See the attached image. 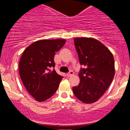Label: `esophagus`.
Here are the masks:
<instances>
[{"label":"esophagus","instance_id":"esophagus-1","mask_svg":"<svg viewBox=\"0 0 130 130\" xmlns=\"http://www.w3.org/2000/svg\"><path fill=\"white\" fill-rule=\"evenodd\" d=\"M74 74V72H73V71H70L69 72V73H67L66 74V75L67 76V77H70V76H72V75H73Z\"/></svg>","mask_w":130,"mask_h":130}]
</instances>
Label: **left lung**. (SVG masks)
Masks as SVG:
<instances>
[{"mask_svg":"<svg viewBox=\"0 0 130 130\" xmlns=\"http://www.w3.org/2000/svg\"><path fill=\"white\" fill-rule=\"evenodd\" d=\"M81 68L79 84L73 87L76 98L86 104L96 102L109 87L115 76V60L109 50L92 38L74 39Z\"/></svg>","mask_w":130,"mask_h":130,"instance_id":"8db88e82","label":"left lung"}]
</instances>
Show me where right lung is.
<instances>
[{
  "mask_svg": "<svg viewBox=\"0 0 130 130\" xmlns=\"http://www.w3.org/2000/svg\"><path fill=\"white\" fill-rule=\"evenodd\" d=\"M66 40H43L26 48L19 65L21 78L25 88L35 100L43 102L50 98L58 89L62 76L56 72L54 57Z\"/></svg>",
  "mask_w": 130,
  "mask_h": 130,
  "instance_id": "1",
  "label": "right lung"
}]
</instances>
